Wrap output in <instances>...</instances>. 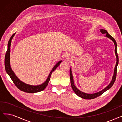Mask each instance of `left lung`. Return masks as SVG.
Instances as JSON below:
<instances>
[{
  "mask_svg": "<svg viewBox=\"0 0 122 122\" xmlns=\"http://www.w3.org/2000/svg\"><path fill=\"white\" fill-rule=\"evenodd\" d=\"M100 32H101V33L102 34H106L105 36L107 37L108 38H109L114 42V44H115V54L116 56V58H117V62L116 64V66L115 67V70H114V73H113V76H112V80L110 82V84L107 86V87H105L104 89H103L101 91H99V92L97 93H93V94H88V93H86L84 92H82L80 90H78L76 86L74 85V81H73V76H72V71H71V68H70V70H69V75H70V83H71V87L73 90V91L74 92L76 95L77 96H78L79 97L84 98V99H94V98H95L98 96H99L100 95H102L103 93H104L105 91H107V90H108V89H109L111 88L112 85H113L114 82L115 81L116 78V76H117V65L119 64V57H118V55H117V43L116 41H115V39H114L113 37H112L111 35L109 34L107 31L104 30V29H100Z\"/></svg>",
  "mask_w": 122,
  "mask_h": 122,
  "instance_id": "obj_1",
  "label": "left lung"
}]
</instances>
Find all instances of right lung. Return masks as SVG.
<instances>
[{"mask_svg": "<svg viewBox=\"0 0 122 122\" xmlns=\"http://www.w3.org/2000/svg\"><path fill=\"white\" fill-rule=\"evenodd\" d=\"M15 33H14L12 36L10 38V40L8 42V45H7V50L6 51V53L5 54V70L7 73L9 74V76L10 77L11 80L13 81L14 84L15 86L19 89L21 90V91L25 92L26 93H34L41 92L42 90H44L48 86V83L49 82L50 77L51 76L52 72L55 70L59 66L60 63L62 62V60L59 61L54 66V67L52 68V70H51L49 75L47 78L46 80L44 82V83L37 86H33V85H30L28 84H26L24 82H22L20 80L18 77L15 76V73L13 72L11 68L10 65V45L11 40L15 35Z\"/></svg>", "mask_w": 122, "mask_h": 122, "instance_id": "obj_1", "label": "right lung"}]
</instances>
